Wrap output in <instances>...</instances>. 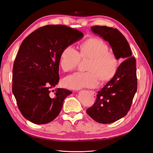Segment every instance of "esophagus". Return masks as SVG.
<instances>
[{"label":"esophagus","instance_id":"esophagus-1","mask_svg":"<svg viewBox=\"0 0 153 153\" xmlns=\"http://www.w3.org/2000/svg\"><path fill=\"white\" fill-rule=\"evenodd\" d=\"M89 92H90V93H91L92 95H93V96H96V92H94V91H89Z\"/></svg>","mask_w":153,"mask_h":153}]
</instances>
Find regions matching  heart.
<instances>
[{"mask_svg":"<svg viewBox=\"0 0 153 153\" xmlns=\"http://www.w3.org/2000/svg\"><path fill=\"white\" fill-rule=\"evenodd\" d=\"M108 45L100 38L87 39L80 45V53L72 45H68L61 52L60 64L65 71L75 69L80 57L90 59L87 72H76L67 76L64 85L69 89L93 88L100 80L107 81L116 72L117 60L110 52Z\"/></svg>","mask_w":153,"mask_h":153,"instance_id":"heart-1","label":"heart"}]
</instances>
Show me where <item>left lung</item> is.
I'll list each match as a JSON object with an SVG mask.
<instances>
[{"label": "left lung", "mask_w": 153, "mask_h": 153, "mask_svg": "<svg viewBox=\"0 0 153 153\" xmlns=\"http://www.w3.org/2000/svg\"><path fill=\"white\" fill-rule=\"evenodd\" d=\"M92 32L108 42L114 55L124 61L114 77L98 91L96 100L87 113L95 121L110 124L124 117L130 109L137 89L136 60L125 37L117 29L93 26Z\"/></svg>", "instance_id": "1"}]
</instances>
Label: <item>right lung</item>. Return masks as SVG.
I'll list each match as a JSON object with an SVG mask.
<instances>
[{
	"label": "right lung",
	"instance_id": "add662e5",
	"mask_svg": "<svg viewBox=\"0 0 153 153\" xmlns=\"http://www.w3.org/2000/svg\"><path fill=\"white\" fill-rule=\"evenodd\" d=\"M84 37L82 32L63 25H48L23 41L13 68V94L18 108L29 121L47 124L61 112L72 92L51 91L59 81L62 50Z\"/></svg>",
	"mask_w": 153,
	"mask_h": 153
}]
</instances>
